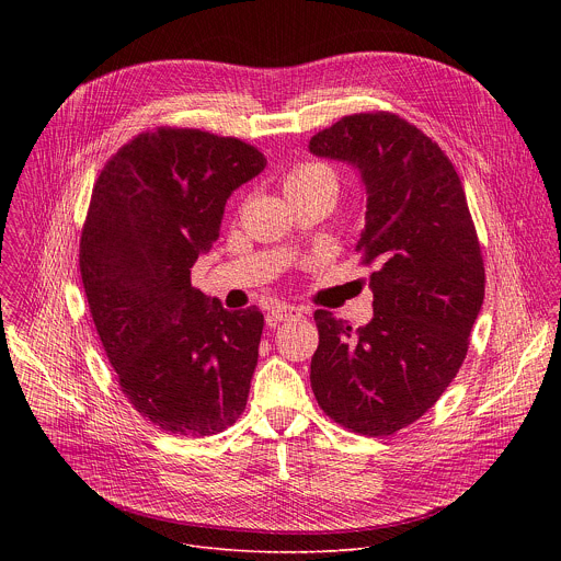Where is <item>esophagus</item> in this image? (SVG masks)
I'll return each instance as SVG.
<instances>
[{
	"label": "esophagus",
	"instance_id": "34e87169",
	"mask_svg": "<svg viewBox=\"0 0 561 561\" xmlns=\"http://www.w3.org/2000/svg\"><path fill=\"white\" fill-rule=\"evenodd\" d=\"M299 317H301V308L290 304H279L268 312V322L277 324V322H288V319H299Z\"/></svg>",
	"mask_w": 561,
	"mask_h": 561
}]
</instances>
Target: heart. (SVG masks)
<instances>
[{
    "mask_svg": "<svg viewBox=\"0 0 561 561\" xmlns=\"http://www.w3.org/2000/svg\"><path fill=\"white\" fill-rule=\"evenodd\" d=\"M322 191H329L333 195H337L340 191V178L327 164L304 162L293 167L284 178V193L288 195L290 202L312 193H322Z\"/></svg>",
    "mask_w": 561,
    "mask_h": 561,
    "instance_id": "1",
    "label": "heart"
}]
</instances>
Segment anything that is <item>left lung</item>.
I'll list each match as a JSON object with an SVG mask.
<instances>
[{
    "mask_svg": "<svg viewBox=\"0 0 561 561\" xmlns=\"http://www.w3.org/2000/svg\"><path fill=\"white\" fill-rule=\"evenodd\" d=\"M308 148L362 173L368 199L357 253L373 268L375 310L357 331L314 310L310 386L333 422L386 437L433 409L461 368L484 304L482 249L453 162L404 117L346 115Z\"/></svg>",
    "mask_w": 561,
    "mask_h": 561,
    "instance_id": "1",
    "label": "left lung"
}]
</instances>
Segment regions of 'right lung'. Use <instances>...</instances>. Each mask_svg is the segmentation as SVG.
I'll return each mask as SVG.
<instances>
[{"instance_id":"right-lung-1","label":"right lung","mask_w":561,"mask_h":561,"mask_svg":"<svg viewBox=\"0 0 561 561\" xmlns=\"http://www.w3.org/2000/svg\"><path fill=\"white\" fill-rule=\"evenodd\" d=\"M255 146L159 126L104 164L79 239L98 335L128 404L175 437H210L244 413L264 314L226 310L191 284L226 199L260 175Z\"/></svg>"}]
</instances>
